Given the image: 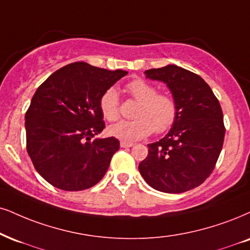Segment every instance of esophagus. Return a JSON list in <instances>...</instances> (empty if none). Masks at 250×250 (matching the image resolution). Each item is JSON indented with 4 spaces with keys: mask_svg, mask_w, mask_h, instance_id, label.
<instances>
[{
    "mask_svg": "<svg viewBox=\"0 0 250 250\" xmlns=\"http://www.w3.org/2000/svg\"><path fill=\"white\" fill-rule=\"evenodd\" d=\"M133 143H127V141H120V147L122 148H130V147L133 146Z\"/></svg>",
    "mask_w": 250,
    "mask_h": 250,
    "instance_id": "1",
    "label": "esophagus"
}]
</instances>
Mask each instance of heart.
I'll return each mask as SVG.
<instances>
[{"mask_svg": "<svg viewBox=\"0 0 250 250\" xmlns=\"http://www.w3.org/2000/svg\"><path fill=\"white\" fill-rule=\"evenodd\" d=\"M130 96L138 105L134 110V120H122L110 126V135L117 139L127 141L140 140L154 131L161 134L170 130L178 115V107L175 98L169 94L158 92V89L147 81L137 79L126 85ZM102 116L109 122L119 118V98L116 89L109 88L100 98Z\"/></svg>", "mask_w": 250, "mask_h": 250, "instance_id": "obj_1", "label": "heart"}]
</instances>
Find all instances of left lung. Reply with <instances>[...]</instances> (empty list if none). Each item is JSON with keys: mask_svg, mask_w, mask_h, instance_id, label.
<instances>
[{"mask_svg": "<svg viewBox=\"0 0 250 250\" xmlns=\"http://www.w3.org/2000/svg\"><path fill=\"white\" fill-rule=\"evenodd\" d=\"M165 82L177 103L178 115L169 133L148 145L139 171L153 189L181 193L211 175L223 148V110L210 85L197 74L175 64L145 72Z\"/></svg>", "mask_w": 250, "mask_h": 250, "instance_id": "left-lung-1", "label": "left lung"}]
</instances>
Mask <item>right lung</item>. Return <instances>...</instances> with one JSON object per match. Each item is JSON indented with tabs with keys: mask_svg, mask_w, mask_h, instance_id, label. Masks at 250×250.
<instances>
[{
	"mask_svg": "<svg viewBox=\"0 0 250 250\" xmlns=\"http://www.w3.org/2000/svg\"><path fill=\"white\" fill-rule=\"evenodd\" d=\"M126 74L81 61L58 69L37 89L25 113L26 150L53 187L89 189L105 175L119 141L92 139L105 128L100 98Z\"/></svg>",
	"mask_w": 250,
	"mask_h": 250,
	"instance_id": "obj_1",
	"label": "right lung"
}]
</instances>
